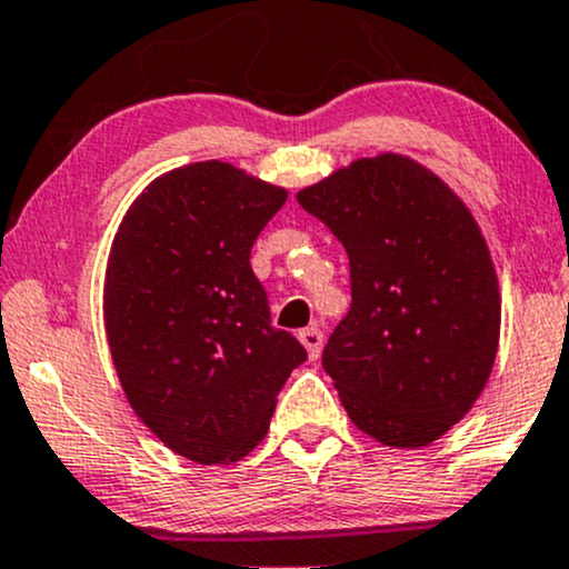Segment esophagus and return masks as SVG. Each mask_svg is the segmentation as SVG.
<instances>
[{
	"label": "esophagus",
	"mask_w": 569,
	"mask_h": 569,
	"mask_svg": "<svg viewBox=\"0 0 569 569\" xmlns=\"http://www.w3.org/2000/svg\"><path fill=\"white\" fill-rule=\"evenodd\" d=\"M299 342L308 348L310 359H318V356H321V348H323V332H321V329H316V327L302 329V332H299Z\"/></svg>",
	"instance_id": "1"
}]
</instances>
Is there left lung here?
<instances>
[{
    "mask_svg": "<svg viewBox=\"0 0 569 569\" xmlns=\"http://www.w3.org/2000/svg\"><path fill=\"white\" fill-rule=\"evenodd\" d=\"M342 242L351 310L323 370L361 432L429 446L476 405L499 340V291L478 223L437 174L397 153L297 193Z\"/></svg>",
    "mask_w": 569,
    "mask_h": 569,
    "instance_id": "8db88e82",
    "label": "left lung"
}]
</instances>
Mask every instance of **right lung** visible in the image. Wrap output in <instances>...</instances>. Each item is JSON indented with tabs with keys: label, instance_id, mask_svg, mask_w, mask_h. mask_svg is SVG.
<instances>
[{
	"label": "right lung",
	"instance_id": "obj_1",
	"mask_svg": "<svg viewBox=\"0 0 569 569\" xmlns=\"http://www.w3.org/2000/svg\"><path fill=\"white\" fill-rule=\"evenodd\" d=\"M286 191L223 161L153 180L118 229L104 329L134 413L199 465L246 457L270 429L278 391L308 359L274 329L251 248Z\"/></svg>",
	"mask_w": 569,
	"mask_h": 569
}]
</instances>
